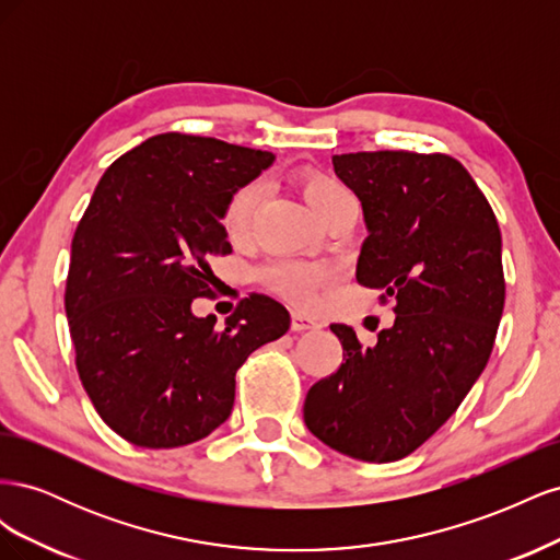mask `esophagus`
<instances>
[{"label":"esophagus","mask_w":560,"mask_h":560,"mask_svg":"<svg viewBox=\"0 0 560 560\" xmlns=\"http://www.w3.org/2000/svg\"><path fill=\"white\" fill-rule=\"evenodd\" d=\"M319 319L311 317L306 313H292V329L294 331H308V329H319Z\"/></svg>","instance_id":"1"}]
</instances>
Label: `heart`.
<instances>
[{"label":"heart","instance_id":"obj_1","mask_svg":"<svg viewBox=\"0 0 560 560\" xmlns=\"http://www.w3.org/2000/svg\"><path fill=\"white\" fill-rule=\"evenodd\" d=\"M299 184H301L303 196L308 200V206L315 210L319 219L327 212L336 210L338 206H343V202L354 200L341 182L325 173L303 171L299 175ZM261 200H264L261 182H245L229 196L224 214H222V224H224V231L229 233V238H243L261 208ZM264 278L276 292L292 299L294 303H299V306H313L317 301V290L327 282V270L287 261V264L268 266L264 270Z\"/></svg>","mask_w":560,"mask_h":560}]
</instances>
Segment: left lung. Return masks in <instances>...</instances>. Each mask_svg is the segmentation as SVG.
<instances>
[{
    "instance_id": "8db88e82",
    "label": "left lung",
    "mask_w": 560,
    "mask_h": 560,
    "mask_svg": "<svg viewBox=\"0 0 560 560\" xmlns=\"http://www.w3.org/2000/svg\"><path fill=\"white\" fill-rule=\"evenodd\" d=\"M334 171L362 202L360 284L395 301V325L362 346L331 325L343 364L303 404L322 444L362 463H395L444 425L477 383L504 308L498 219L446 154L358 151Z\"/></svg>"
}]
</instances>
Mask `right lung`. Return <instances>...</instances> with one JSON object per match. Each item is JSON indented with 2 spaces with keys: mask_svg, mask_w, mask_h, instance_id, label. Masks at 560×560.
Returning a JSON list of instances; mask_svg holds the SVG:
<instances>
[{
  "mask_svg": "<svg viewBox=\"0 0 560 560\" xmlns=\"http://www.w3.org/2000/svg\"><path fill=\"white\" fill-rule=\"evenodd\" d=\"M257 151L165 132L114 161L72 241L65 313L77 371L107 425L142 448H177L231 416L235 371L290 329L264 294L217 329L191 303L210 294V259L231 254L229 196L273 165Z\"/></svg>",
  "mask_w": 560,
  "mask_h": 560,
  "instance_id": "1",
  "label": "right lung"
}]
</instances>
